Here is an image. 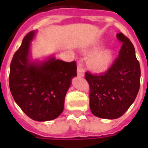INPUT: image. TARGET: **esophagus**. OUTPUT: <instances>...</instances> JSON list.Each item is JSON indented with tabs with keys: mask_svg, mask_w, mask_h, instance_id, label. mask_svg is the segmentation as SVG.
I'll return each mask as SVG.
<instances>
[{
	"mask_svg": "<svg viewBox=\"0 0 148 148\" xmlns=\"http://www.w3.org/2000/svg\"><path fill=\"white\" fill-rule=\"evenodd\" d=\"M77 73H78V76H80V77L84 76V69L83 64H82V62H78Z\"/></svg>",
	"mask_w": 148,
	"mask_h": 148,
	"instance_id": "esophagus-1",
	"label": "esophagus"
}]
</instances>
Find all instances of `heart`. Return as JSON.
Instances as JSON below:
<instances>
[{
  "label": "heart",
  "instance_id": "b5f03b06",
  "mask_svg": "<svg viewBox=\"0 0 148 148\" xmlns=\"http://www.w3.org/2000/svg\"><path fill=\"white\" fill-rule=\"evenodd\" d=\"M113 59V53L109 49L97 51L90 56L89 65L95 72H102L107 70Z\"/></svg>",
  "mask_w": 148,
  "mask_h": 148
}]
</instances>
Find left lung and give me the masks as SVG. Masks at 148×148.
<instances>
[{
    "label": "left lung",
    "instance_id": "left-lung-1",
    "mask_svg": "<svg viewBox=\"0 0 148 148\" xmlns=\"http://www.w3.org/2000/svg\"><path fill=\"white\" fill-rule=\"evenodd\" d=\"M121 42L119 57L101 74L86 72L90 85V108L94 116L106 119L121 117L135 101L140 87V65L135 48L121 32L116 35Z\"/></svg>",
    "mask_w": 148,
    "mask_h": 148
}]
</instances>
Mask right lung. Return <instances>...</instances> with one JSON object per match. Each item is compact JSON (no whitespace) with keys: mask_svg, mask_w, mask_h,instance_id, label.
<instances>
[{"mask_svg":"<svg viewBox=\"0 0 148 148\" xmlns=\"http://www.w3.org/2000/svg\"><path fill=\"white\" fill-rule=\"evenodd\" d=\"M31 31L23 38L10 64L9 83L12 95L21 109L38 121L56 119L64 110V99L73 77L76 62H66L51 57L41 62L29 60Z\"/></svg>","mask_w":148,"mask_h":148,"instance_id":"right-lung-1","label":"right lung"}]
</instances>
